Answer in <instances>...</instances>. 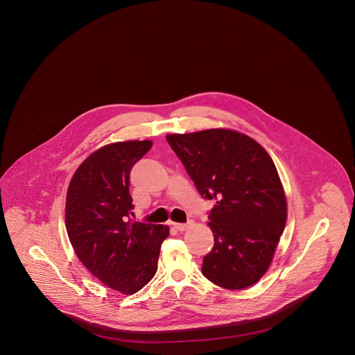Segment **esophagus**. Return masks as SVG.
<instances>
[{
  "mask_svg": "<svg viewBox=\"0 0 355 355\" xmlns=\"http://www.w3.org/2000/svg\"><path fill=\"white\" fill-rule=\"evenodd\" d=\"M189 225H190V222L189 223H173L174 229H177L178 232H185L186 229L189 227Z\"/></svg>",
  "mask_w": 355,
  "mask_h": 355,
  "instance_id": "obj_1",
  "label": "esophagus"
}]
</instances>
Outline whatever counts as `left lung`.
<instances>
[{"mask_svg":"<svg viewBox=\"0 0 355 355\" xmlns=\"http://www.w3.org/2000/svg\"><path fill=\"white\" fill-rule=\"evenodd\" d=\"M209 211L214 248L202 274L217 286H252L270 266L286 225L285 191L268 152L253 138L226 129L166 135Z\"/></svg>","mask_w":355,"mask_h":355,"instance_id":"1","label":"left lung"}]
</instances>
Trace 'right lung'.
Wrapping results in <instances>:
<instances>
[{
	"label": "right lung",
	"mask_w": 355,
	"mask_h": 355,
	"mask_svg": "<svg viewBox=\"0 0 355 355\" xmlns=\"http://www.w3.org/2000/svg\"><path fill=\"white\" fill-rule=\"evenodd\" d=\"M152 145L125 141L98 149L74 173L67 196V230L77 257L103 285L123 294L152 279L169 236L168 226L130 217V170Z\"/></svg>",
	"instance_id": "add662e5"
}]
</instances>
